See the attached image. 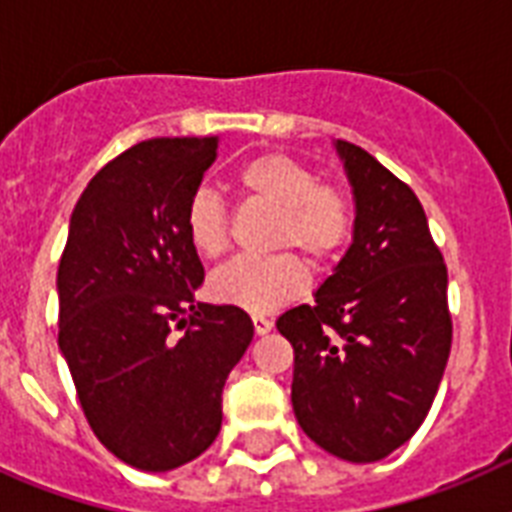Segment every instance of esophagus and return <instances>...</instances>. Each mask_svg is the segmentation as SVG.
<instances>
[{
	"label": "esophagus",
	"mask_w": 512,
	"mask_h": 512,
	"mask_svg": "<svg viewBox=\"0 0 512 512\" xmlns=\"http://www.w3.org/2000/svg\"><path fill=\"white\" fill-rule=\"evenodd\" d=\"M252 324H255L257 335H268L273 329V321L265 319V316H252Z\"/></svg>",
	"instance_id": "obj_1"
}]
</instances>
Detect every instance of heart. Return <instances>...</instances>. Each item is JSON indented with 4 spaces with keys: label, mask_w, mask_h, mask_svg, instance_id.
<instances>
[{
    "label": "heart",
    "mask_w": 512,
    "mask_h": 512,
    "mask_svg": "<svg viewBox=\"0 0 512 512\" xmlns=\"http://www.w3.org/2000/svg\"><path fill=\"white\" fill-rule=\"evenodd\" d=\"M236 191L252 204L276 212L271 225L273 249H295L305 263L327 268L353 233V201L337 183L319 180L303 159L284 151H265L233 172ZM183 228L201 257H220L231 239V217L223 199L209 188H196L183 209ZM305 287V265L292 252L273 257H236L209 279V295L217 303L236 305L247 313L273 311L295 300Z\"/></svg>",
    "instance_id": "1"
}]
</instances>
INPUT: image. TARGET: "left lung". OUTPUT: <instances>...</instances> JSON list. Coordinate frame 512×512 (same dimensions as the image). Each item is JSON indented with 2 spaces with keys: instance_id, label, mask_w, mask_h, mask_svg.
Wrapping results in <instances>:
<instances>
[{
  "instance_id": "8db88e82",
  "label": "left lung",
  "mask_w": 512,
  "mask_h": 512,
  "mask_svg": "<svg viewBox=\"0 0 512 512\" xmlns=\"http://www.w3.org/2000/svg\"><path fill=\"white\" fill-rule=\"evenodd\" d=\"M353 193V244L276 327L295 350L292 406L308 436L348 462H377L428 417L452 350L446 263L420 199L372 154L337 140Z\"/></svg>"
}]
</instances>
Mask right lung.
I'll return each mask as SVG.
<instances>
[{"label":"right lung","instance_id":"add662e5","mask_svg":"<svg viewBox=\"0 0 512 512\" xmlns=\"http://www.w3.org/2000/svg\"><path fill=\"white\" fill-rule=\"evenodd\" d=\"M217 138H151L100 167L58 265V342L92 433L132 468H180L220 433L223 388L255 327L196 303L185 201Z\"/></svg>","mask_w":512,"mask_h":512}]
</instances>
